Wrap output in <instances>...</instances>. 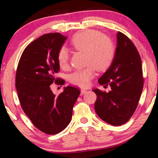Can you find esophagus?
Segmentation results:
<instances>
[{"label":"esophagus","mask_w":158,"mask_h":158,"mask_svg":"<svg viewBox=\"0 0 158 158\" xmlns=\"http://www.w3.org/2000/svg\"><path fill=\"white\" fill-rule=\"evenodd\" d=\"M87 93V90H85V89H81V95H84V94H85V93Z\"/></svg>","instance_id":"esophagus-1"}]
</instances>
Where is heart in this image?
Here are the masks:
<instances>
[{"label": "heart", "mask_w": 158, "mask_h": 158, "mask_svg": "<svg viewBox=\"0 0 158 158\" xmlns=\"http://www.w3.org/2000/svg\"><path fill=\"white\" fill-rule=\"evenodd\" d=\"M70 44L74 49L85 53V63L88 65L84 69L74 71L69 77L72 84L80 87L88 86L95 75V69L98 71L105 70L114 58L113 40L99 31L87 29L74 34L71 38ZM57 60L61 68L68 66L69 52L68 48H60Z\"/></svg>", "instance_id": "b5f03b06"}]
</instances>
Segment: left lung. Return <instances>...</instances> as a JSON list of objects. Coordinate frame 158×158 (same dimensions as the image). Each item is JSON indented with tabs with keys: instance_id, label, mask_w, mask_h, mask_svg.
<instances>
[{
	"instance_id": "1",
	"label": "left lung",
	"mask_w": 158,
	"mask_h": 158,
	"mask_svg": "<svg viewBox=\"0 0 158 158\" xmlns=\"http://www.w3.org/2000/svg\"><path fill=\"white\" fill-rule=\"evenodd\" d=\"M110 85L109 93L98 89L95 110L107 123L118 126L129 121L137 107L143 86L139 53L133 42L121 32L117 33V47L111 65L98 80Z\"/></svg>"
}]
</instances>
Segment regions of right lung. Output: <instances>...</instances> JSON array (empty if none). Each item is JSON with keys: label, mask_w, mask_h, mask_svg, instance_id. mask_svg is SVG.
I'll list each match as a JSON object with an SVG mask.
<instances>
[{"label": "right lung", "mask_w": 158, "mask_h": 158, "mask_svg": "<svg viewBox=\"0 0 158 158\" xmlns=\"http://www.w3.org/2000/svg\"><path fill=\"white\" fill-rule=\"evenodd\" d=\"M67 37L59 33H48L29 44L19 61L15 85L21 108L37 129L48 135L60 132L71 121L73 109L80 94L75 87H65L58 96L51 90L60 70L58 50Z\"/></svg>", "instance_id": "obj_1"}]
</instances>
